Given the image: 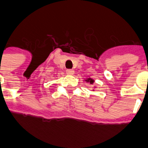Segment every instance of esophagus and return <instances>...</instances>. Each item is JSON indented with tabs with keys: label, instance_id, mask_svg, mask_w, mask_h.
Segmentation results:
<instances>
[{
	"label": "esophagus",
	"instance_id": "esophagus-1",
	"mask_svg": "<svg viewBox=\"0 0 148 148\" xmlns=\"http://www.w3.org/2000/svg\"><path fill=\"white\" fill-rule=\"evenodd\" d=\"M66 73L69 75H73L74 74V70L73 69H67L66 70Z\"/></svg>",
	"mask_w": 148,
	"mask_h": 148
}]
</instances>
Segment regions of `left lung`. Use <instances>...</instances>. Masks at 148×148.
Segmentation results:
<instances>
[{
    "instance_id": "left-lung-1",
    "label": "left lung",
    "mask_w": 148,
    "mask_h": 148,
    "mask_svg": "<svg viewBox=\"0 0 148 148\" xmlns=\"http://www.w3.org/2000/svg\"><path fill=\"white\" fill-rule=\"evenodd\" d=\"M88 82H90V84H93V83H94V80H93V79H88Z\"/></svg>"
}]
</instances>
